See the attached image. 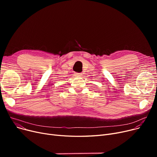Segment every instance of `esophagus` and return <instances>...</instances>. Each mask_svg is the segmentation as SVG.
I'll return each mask as SVG.
<instances>
[{
    "label": "esophagus",
    "instance_id": "34e87169",
    "mask_svg": "<svg viewBox=\"0 0 157 157\" xmlns=\"http://www.w3.org/2000/svg\"><path fill=\"white\" fill-rule=\"evenodd\" d=\"M75 74H76V76L78 77H80L82 75V73H75Z\"/></svg>",
    "mask_w": 157,
    "mask_h": 157
}]
</instances>
